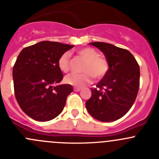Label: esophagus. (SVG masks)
I'll return each mask as SVG.
<instances>
[{
  "instance_id": "1",
  "label": "esophagus",
  "mask_w": 159,
  "mask_h": 159,
  "mask_svg": "<svg viewBox=\"0 0 159 159\" xmlns=\"http://www.w3.org/2000/svg\"><path fill=\"white\" fill-rule=\"evenodd\" d=\"M74 91H76V92H79V91H81V88H80V87H74Z\"/></svg>"
}]
</instances>
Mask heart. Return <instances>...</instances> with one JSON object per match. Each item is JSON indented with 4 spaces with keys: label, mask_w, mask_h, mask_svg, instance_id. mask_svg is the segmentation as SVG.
Wrapping results in <instances>:
<instances>
[{
    "label": "heart",
    "mask_w": 159,
    "mask_h": 159,
    "mask_svg": "<svg viewBox=\"0 0 159 159\" xmlns=\"http://www.w3.org/2000/svg\"><path fill=\"white\" fill-rule=\"evenodd\" d=\"M79 56L85 61L83 72L81 74H71L65 78V82L76 87H82L91 84L94 76L100 79L104 76L109 69L108 61L106 58L100 57L92 48L86 47L78 51ZM58 67L63 72H68L70 70V54L65 53L58 60Z\"/></svg>",
    "instance_id": "heart-1"
}]
</instances>
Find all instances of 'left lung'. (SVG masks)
<instances>
[{"label":"left lung","mask_w":159,"mask_h":159,"mask_svg":"<svg viewBox=\"0 0 159 159\" xmlns=\"http://www.w3.org/2000/svg\"><path fill=\"white\" fill-rule=\"evenodd\" d=\"M101 50L109 64L108 72L91 88V97L86 108L96 120L110 122L129 112L139 87V66L129 50L106 43H89Z\"/></svg>","instance_id":"left-lung-1"}]
</instances>
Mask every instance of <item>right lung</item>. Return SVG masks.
<instances>
[{"label":"right lung","mask_w":159,"mask_h":159,"mask_svg":"<svg viewBox=\"0 0 159 159\" xmlns=\"http://www.w3.org/2000/svg\"><path fill=\"white\" fill-rule=\"evenodd\" d=\"M74 46L43 41L22 49L12 70L17 102L24 113L38 121H48L61 113L70 84L59 83L63 74L60 57Z\"/></svg>","instance_id":"1"}]
</instances>
